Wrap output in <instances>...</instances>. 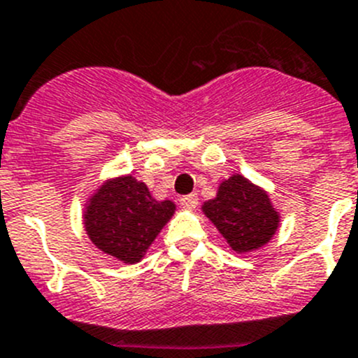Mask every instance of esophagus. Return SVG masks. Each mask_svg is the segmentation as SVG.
I'll use <instances>...</instances> for the list:
<instances>
[{
  "mask_svg": "<svg viewBox=\"0 0 358 358\" xmlns=\"http://www.w3.org/2000/svg\"><path fill=\"white\" fill-rule=\"evenodd\" d=\"M179 202H181L182 207H188V209H195L196 206H199V196L195 195V193H192V195H185L179 199Z\"/></svg>",
  "mask_w": 358,
  "mask_h": 358,
  "instance_id": "1",
  "label": "esophagus"
}]
</instances>
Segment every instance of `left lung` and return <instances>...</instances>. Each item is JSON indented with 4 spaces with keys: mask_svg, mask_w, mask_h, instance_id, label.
<instances>
[{
    "mask_svg": "<svg viewBox=\"0 0 358 358\" xmlns=\"http://www.w3.org/2000/svg\"><path fill=\"white\" fill-rule=\"evenodd\" d=\"M202 209L237 253L264 246L279 224V214L267 193L243 176L221 182L216 199L203 203Z\"/></svg>",
    "mask_w": 358,
    "mask_h": 358,
    "instance_id": "1",
    "label": "left lung"
}]
</instances>
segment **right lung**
<instances>
[{
	"label": "right lung",
	"mask_w": 358,
	"mask_h": 358,
	"mask_svg": "<svg viewBox=\"0 0 358 358\" xmlns=\"http://www.w3.org/2000/svg\"><path fill=\"white\" fill-rule=\"evenodd\" d=\"M173 210V202H158L144 182L124 176L108 181L91 196L84 224L90 239L103 253L124 264H135L172 217Z\"/></svg>",
	"instance_id": "add662e5"
}]
</instances>
